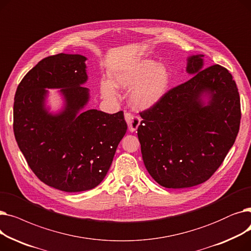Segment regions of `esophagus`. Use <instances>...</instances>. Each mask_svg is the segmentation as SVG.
<instances>
[{"mask_svg": "<svg viewBox=\"0 0 251 251\" xmlns=\"http://www.w3.org/2000/svg\"><path fill=\"white\" fill-rule=\"evenodd\" d=\"M125 120L128 124V128L131 131V132H134V131L137 130L139 123H140V119L139 117L131 114V113H125Z\"/></svg>", "mask_w": 251, "mask_h": 251, "instance_id": "34e87169", "label": "esophagus"}]
</instances>
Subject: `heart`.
I'll list each match as a JSON object with an SVG mask.
<instances>
[{
	"label": "heart",
	"instance_id": "obj_1",
	"mask_svg": "<svg viewBox=\"0 0 251 251\" xmlns=\"http://www.w3.org/2000/svg\"><path fill=\"white\" fill-rule=\"evenodd\" d=\"M110 82L101 81L100 90L107 100L117 96L115 87L132 88L130 102L138 110H148L165 97L170 83V74L163 65L151 59H141L118 67L110 72Z\"/></svg>",
	"mask_w": 251,
	"mask_h": 251
}]
</instances>
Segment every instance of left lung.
Returning <instances> with one entry per match:
<instances>
[{"instance_id": "1", "label": "left lung", "mask_w": 251, "mask_h": 251, "mask_svg": "<svg viewBox=\"0 0 251 251\" xmlns=\"http://www.w3.org/2000/svg\"><path fill=\"white\" fill-rule=\"evenodd\" d=\"M202 57H188L186 71L192 78L140 113L137 135L144 166L166 188H187L208 180L239 131L240 97L233 77L220 65L202 70Z\"/></svg>"}]
</instances>
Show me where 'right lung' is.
<instances>
[{"label":"right lung","mask_w":251,"mask_h":251,"mask_svg":"<svg viewBox=\"0 0 251 251\" xmlns=\"http://www.w3.org/2000/svg\"><path fill=\"white\" fill-rule=\"evenodd\" d=\"M86 57L58 54L39 61L19 83L13 112L18 147L36 177L65 192L97 187L107 175L126 133L122 111H83L89 90ZM47 88H59L64 107L51 114Z\"/></svg>","instance_id":"1"}]
</instances>
